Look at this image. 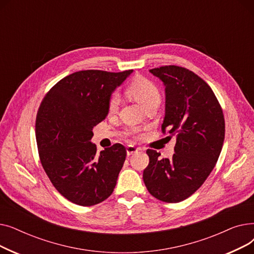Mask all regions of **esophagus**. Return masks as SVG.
<instances>
[{
    "instance_id": "34e87169",
    "label": "esophagus",
    "mask_w": 254,
    "mask_h": 254,
    "mask_svg": "<svg viewBox=\"0 0 254 254\" xmlns=\"http://www.w3.org/2000/svg\"><path fill=\"white\" fill-rule=\"evenodd\" d=\"M139 150H140V148L136 147V146H134V145H128V146H127V154L128 156L137 153Z\"/></svg>"
}]
</instances>
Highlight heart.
<instances>
[{"label":"heart","mask_w":254,"mask_h":254,"mask_svg":"<svg viewBox=\"0 0 254 254\" xmlns=\"http://www.w3.org/2000/svg\"><path fill=\"white\" fill-rule=\"evenodd\" d=\"M128 95L134 98L143 108L151 102L159 100V91L156 85L149 79L138 76L129 83L127 88ZM120 103V98L117 92H113L108 101V109L110 112L117 110Z\"/></svg>","instance_id":"b5f03b06"}]
</instances>
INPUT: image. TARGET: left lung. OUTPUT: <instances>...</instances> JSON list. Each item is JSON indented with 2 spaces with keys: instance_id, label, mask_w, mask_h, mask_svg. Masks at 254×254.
Here are the masks:
<instances>
[{
  "instance_id": "left-lung-1",
  "label": "left lung",
  "mask_w": 254,
  "mask_h": 254,
  "mask_svg": "<svg viewBox=\"0 0 254 254\" xmlns=\"http://www.w3.org/2000/svg\"><path fill=\"white\" fill-rule=\"evenodd\" d=\"M162 80L166 113L162 125L176 145L171 158L148 149L143 172L148 191L159 201L179 203L196 191L215 167L224 140V118L211 87L193 72L178 65L149 70Z\"/></svg>"
}]
</instances>
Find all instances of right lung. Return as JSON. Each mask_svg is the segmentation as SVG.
<instances>
[{"mask_svg":"<svg viewBox=\"0 0 254 254\" xmlns=\"http://www.w3.org/2000/svg\"><path fill=\"white\" fill-rule=\"evenodd\" d=\"M132 70H86L63 78L37 113L40 161L57 190L79 206L99 204L113 192L127 150L114 144L97 153L92 128L109 113L108 101Z\"/></svg>","mask_w":254,"mask_h":254,"instance_id":"add662e5","label":"right lung"}]
</instances>
